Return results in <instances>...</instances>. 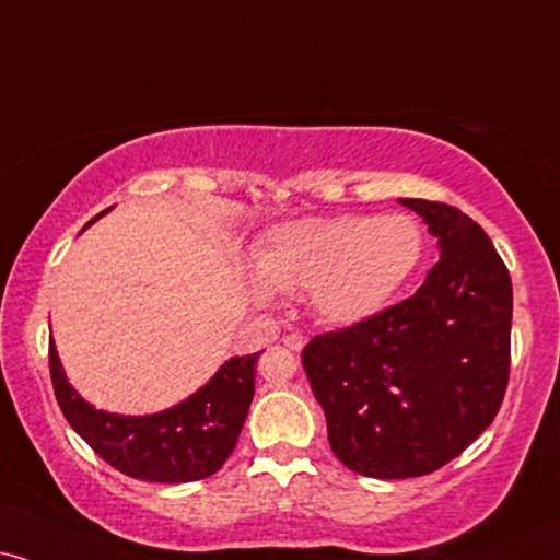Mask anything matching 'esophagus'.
Instances as JSON below:
<instances>
[{"label": "esophagus", "instance_id": "1", "mask_svg": "<svg viewBox=\"0 0 560 560\" xmlns=\"http://www.w3.org/2000/svg\"><path fill=\"white\" fill-rule=\"evenodd\" d=\"M281 341H284L287 349H292V351H302V349H304V343H307V338H304L302 332H287V336L281 338Z\"/></svg>", "mask_w": 560, "mask_h": 560}]
</instances>
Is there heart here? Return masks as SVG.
Here are the masks:
<instances>
[{"mask_svg":"<svg viewBox=\"0 0 560 560\" xmlns=\"http://www.w3.org/2000/svg\"><path fill=\"white\" fill-rule=\"evenodd\" d=\"M423 256L419 222L390 217H313L279 224L253 247L250 294L307 289L310 307L330 325H357L380 313L413 276Z\"/></svg>","mask_w":560,"mask_h":560,"instance_id":"obj_1","label":"heart"}]
</instances>
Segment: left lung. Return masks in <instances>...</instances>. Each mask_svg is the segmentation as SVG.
Listing matches in <instances>:
<instances>
[{
	"mask_svg": "<svg viewBox=\"0 0 560 560\" xmlns=\"http://www.w3.org/2000/svg\"><path fill=\"white\" fill-rule=\"evenodd\" d=\"M436 237L419 292L304 346L328 442L370 478L427 476L497 419L509 382L512 279L480 224L447 203L400 198Z\"/></svg>",
	"mask_w": 560,
	"mask_h": 560,
	"instance_id": "8db88e82",
	"label": "left lung"
}]
</instances>
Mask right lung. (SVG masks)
<instances>
[{"instance_id": "right-lung-1", "label": "right lung", "mask_w": 560, "mask_h": 560, "mask_svg": "<svg viewBox=\"0 0 560 560\" xmlns=\"http://www.w3.org/2000/svg\"><path fill=\"white\" fill-rule=\"evenodd\" d=\"M103 214L90 219L84 228ZM258 353L232 357L194 395L150 416L108 413L84 400L69 385L54 338L48 343V364L56 400L69 427L105 463L139 480L188 483L214 476L235 450L256 393Z\"/></svg>"}]
</instances>
